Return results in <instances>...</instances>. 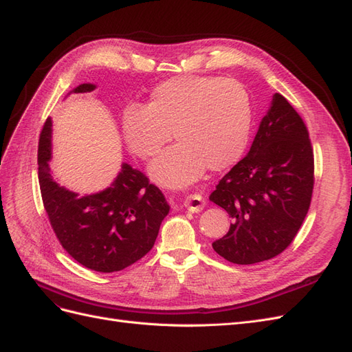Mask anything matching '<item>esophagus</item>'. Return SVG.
<instances>
[{
    "label": "esophagus",
    "mask_w": 352,
    "mask_h": 352,
    "mask_svg": "<svg viewBox=\"0 0 352 352\" xmlns=\"http://www.w3.org/2000/svg\"><path fill=\"white\" fill-rule=\"evenodd\" d=\"M184 206L186 207V210H189L190 212H199L206 206V199L202 198L198 194H190L185 198Z\"/></svg>",
    "instance_id": "34e87169"
}]
</instances>
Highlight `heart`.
Returning a JSON list of instances; mask_svg holds the SVG:
<instances>
[{"label": "heart", "instance_id": "b5f03b06", "mask_svg": "<svg viewBox=\"0 0 352 352\" xmlns=\"http://www.w3.org/2000/svg\"><path fill=\"white\" fill-rule=\"evenodd\" d=\"M252 111L242 85L211 76H179L160 83L146 105L129 104L122 129L131 150L144 160L170 146L150 167L157 184L185 188L206 168L223 172L243 155L251 135Z\"/></svg>", "mask_w": 352, "mask_h": 352}]
</instances>
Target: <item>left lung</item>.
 Here are the masks:
<instances>
[{"mask_svg":"<svg viewBox=\"0 0 352 352\" xmlns=\"http://www.w3.org/2000/svg\"><path fill=\"white\" fill-rule=\"evenodd\" d=\"M313 186L314 157L307 127L287 100L274 94L248 154L210 195L232 217L229 232L212 248L235 264L279 255L302 225Z\"/></svg>","mask_w":352,"mask_h":352,"instance_id":"8db88e82","label":"left lung"}]
</instances>
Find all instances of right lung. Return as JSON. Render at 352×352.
Here are the masks:
<instances>
[{
    "label": "right lung",
    "mask_w": 352,
    "mask_h": 352,
    "mask_svg": "<svg viewBox=\"0 0 352 352\" xmlns=\"http://www.w3.org/2000/svg\"><path fill=\"white\" fill-rule=\"evenodd\" d=\"M82 83L70 94L92 92ZM52 122L39 136L38 177L50 223L61 247L87 269L113 273L141 260L154 247L170 206L162 190L131 164L123 163L113 184L100 192L79 195L52 177Z\"/></svg>",
    "instance_id": "1"
}]
</instances>
